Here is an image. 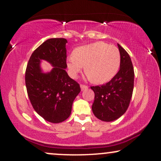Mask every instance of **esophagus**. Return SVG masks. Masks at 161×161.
<instances>
[{"label":"esophagus","mask_w":161,"mask_h":161,"mask_svg":"<svg viewBox=\"0 0 161 161\" xmlns=\"http://www.w3.org/2000/svg\"><path fill=\"white\" fill-rule=\"evenodd\" d=\"M88 88H89V87H88L87 86L82 85V84L80 85V89H81V90H82V91H83V90H86V89H87Z\"/></svg>","instance_id":"esophagus-1"}]
</instances>
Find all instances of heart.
<instances>
[{
    "mask_svg": "<svg viewBox=\"0 0 161 161\" xmlns=\"http://www.w3.org/2000/svg\"><path fill=\"white\" fill-rule=\"evenodd\" d=\"M121 62L119 50L116 46L97 42L81 46L67 58V67L75 78L85 67V72L92 82L105 83L117 73Z\"/></svg>",
    "mask_w": 161,
    "mask_h": 161,
    "instance_id": "b5f03b06",
    "label": "heart"
}]
</instances>
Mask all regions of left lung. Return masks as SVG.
Here are the masks:
<instances>
[{
  "label": "left lung",
  "instance_id": "1",
  "mask_svg": "<svg viewBox=\"0 0 161 161\" xmlns=\"http://www.w3.org/2000/svg\"><path fill=\"white\" fill-rule=\"evenodd\" d=\"M121 56L119 72L109 82L102 86H92L94 92L92 111L103 122H113L121 117L130 102L134 86V69L131 58L117 44Z\"/></svg>",
  "mask_w": 161,
  "mask_h": 161
}]
</instances>
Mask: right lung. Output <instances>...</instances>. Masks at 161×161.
Wrapping results in <instances>:
<instances>
[{
	"label": "right lung",
	"mask_w": 161,
	"mask_h": 161,
	"mask_svg": "<svg viewBox=\"0 0 161 161\" xmlns=\"http://www.w3.org/2000/svg\"><path fill=\"white\" fill-rule=\"evenodd\" d=\"M67 40L52 38L34 50L25 71V86L28 97L35 111L44 119L60 123L69 118L73 101L80 93V86L66 72ZM42 60L53 67L45 73Z\"/></svg>",
	"instance_id": "obj_1"
}]
</instances>
